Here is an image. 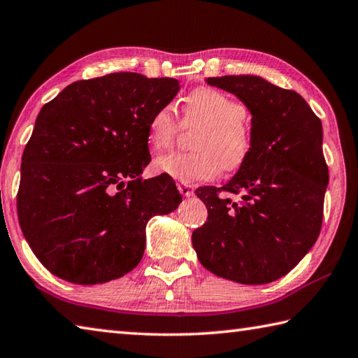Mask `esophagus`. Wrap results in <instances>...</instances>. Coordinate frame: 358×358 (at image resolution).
<instances>
[{"instance_id": "esophagus-1", "label": "esophagus", "mask_w": 358, "mask_h": 358, "mask_svg": "<svg viewBox=\"0 0 358 358\" xmlns=\"http://www.w3.org/2000/svg\"><path fill=\"white\" fill-rule=\"evenodd\" d=\"M177 187H178V191H180L181 196H185V197H191L192 194H194V186H191V185L178 183Z\"/></svg>"}]
</instances>
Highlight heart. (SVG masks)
I'll use <instances>...</instances> for the list:
<instances>
[{
    "label": "heart",
    "mask_w": 358,
    "mask_h": 358,
    "mask_svg": "<svg viewBox=\"0 0 358 358\" xmlns=\"http://www.w3.org/2000/svg\"><path fill=\"white\" fill-rule=\"evenodd\" d=\"M241 101L210 87H199L186 96L180 122L172 106H161L148 120L147 139L153 150L171 147L180 129L194 131V152L162 155L153 162L155 172L181 183L211 180L222 172H238L253 153V133L244 122Z\"/></svg>",
    "instance_id": "heart-1"
}]
</instances>
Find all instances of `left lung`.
<instances>
[{
    "label": "left lung",
    "mask_w": 358,
    "mask_h": 358,
    "mask_svg": "<svg viewBox=\"0 0 358 358\" xmlns=\"http://www.w3.org/2000/svg\"><path fill=\"white\" fill-rule=\"evenodd\" d=\"M206 83L249 108L255 145L229 183L196 189L208 217L194 230L192 245L203 268L227 280L274 282L296 268L320 236L329 183L321 120L294 90L259 76Z\"/></svg>",
    "instance_id": "8db88e82"
}]
</instances>
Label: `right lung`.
<instances>
[{
  "label": "right lung",
  "mask_w": 358,
  "mask_h": 358,
  "mask_svg": "<svg viewBox=\"0 0 358 358\" xmlns=\"http://www.w3.org/2000/svg\"><path fill=\"white\" fill-rule=\"evenodd\" d=\"M178 89L173 78L120 71L76 81L43 105L23 152L17 213L51 274L96 285L139 264L148 219L181 201L171 177L141 178L152 161L148 120Z\"/></svg>",
  "instance_id": "right-lung-1"
}]
</instances>
